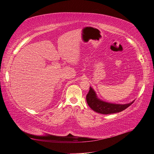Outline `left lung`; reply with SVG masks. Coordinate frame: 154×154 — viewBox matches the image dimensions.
Returning a JSON list of instances; mask_svg holds the SVG:
<instances>
[{
    "instance_id": "1",
    "label": "left lung",
    "mask_w": 154,
    "mask_h": 154,
    "mask_svg": "<svg viewBox=\"0 0 154 154\" xmlns=\"http://www.w3.org/2000/svg\"><path fill=\"white\" fill-rule=\"evenodd\" d=\"M87 102L88 106L97 112L103 115H109L119 112L125 110L130 105H131L134 101L130 103L120 105L108 103L98 99L97 97L95 91L90 87L88 93L86 96Z\"/></svg>"
}]
</instances>
